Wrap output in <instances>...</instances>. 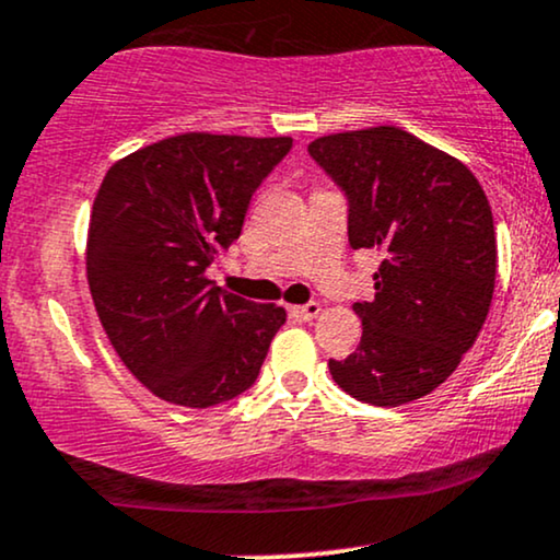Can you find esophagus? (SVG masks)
Instances as JSON below:
<instances>
[{"label":"esophagus","instance_id":"1","mask_svg":"<svg viewBox=\"0 0 560 560\" xmlns=\"http://www.w3.org/2000/svg\"><path fill=\"white\" fill-rule=\"evenodd\" d=\"M289 315L298 320H315L320 315V305L318 302H307V305H298V307H289Z\"/></svg>","mask_w":560,"mask_h":560}]
</instances>
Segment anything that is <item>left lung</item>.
Returning a JSON list of instances; mask_svg holds the SVG:
<instances>
[{"label":"left lung","mask_w":560,"mask_h":560,"mask_svg":"<svg viewBox=\"0 0 560 560\" xmlns=\"http://www.w3.org/2000/svg\"><path fill=\"white\" fill-rule=\"evenodd\" d=\"M347 195L354 250L383 255L375 298L354 302L360 347L328 360L357 401L399 407L459 368L488 318L495 287L493 211L459 159L401 127L336 132L307 145Z\"/></svg>","instance_id":"obj_1"}]
</instances>
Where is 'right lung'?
<instances>
[{
    "label": "right lung",
    "mask_w": 560,
    "mask_h": 560,
    "mask_svg": "<svg viewBox=\"0 0 560 560\" xmlns=\"http://www.w3.org/2000/svg\"><path fill=\"white\" fill-rule=\"evenodd\" d=\"M292 138L185 132L106 172L88 226V287L114 352L159 399L206 409L258 378L284 307L206 271L240 237L253 192Z\"/></svg>",
    "instance_id": "obj_1"
}]
</instances>
